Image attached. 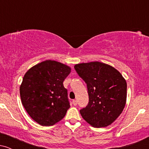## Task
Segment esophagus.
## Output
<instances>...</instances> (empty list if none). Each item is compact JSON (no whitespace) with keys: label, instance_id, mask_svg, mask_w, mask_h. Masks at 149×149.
<instances>
[{"label":"esophagus","instance_id":"obj_1","mask_svg":"<svg viewBox=\"0 0 149 149\" xmlns=\"http://www.w3.org/2000/svg\"><path fill=\"white\" fill-rule=\"evenodd\" d=\"M77 104H78V102H77V100H73V105L76 106Z\"/></svg>","mask_w":149,"mask_h":149}]
</instances>
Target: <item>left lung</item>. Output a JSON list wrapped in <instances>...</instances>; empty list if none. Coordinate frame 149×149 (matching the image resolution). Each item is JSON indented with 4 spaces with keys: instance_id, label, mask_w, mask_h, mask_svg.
I'll list each match as a JSON object with an SVG mask.
<instances>
[{
    "instance_id": "8db88e82",
    "label": "left lung",
    "mask_w": 149,
    "mask_h": 149,
    "mask_svg": "<svg viewBox=\"0 0 149 149\" xmlns=\"http://www.w3.org/2000/svg\"><path fill=\"white\" fill-rule=\"evenodd\" d=\"M74 69L88 88L89 102L80 110L82 117L94 127L111 125L125 106V78L115 68L99 61L76 64Z\"/></svg>"
}]
</instances>
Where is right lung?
Masks as SVG:
<instances>
[{
    "mask_svg": "<svg viewBox=\"0 0 149 149\" xmlns=\"http://www.w3.org/2000/svg\"><path fill=\"white\" fill-rule=\"evenodd\" d=\"M70 72L69 66L46 60L25 73L19 88L22 103L31 118L40 125L57 123L70 108L67 90L63 85Z\"/></svg>",
    "mask_w": 149,
    "mask_h": 149,
    "instance_id": "add662e5",
    "label": "right lung"
}]
</instances>
